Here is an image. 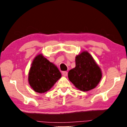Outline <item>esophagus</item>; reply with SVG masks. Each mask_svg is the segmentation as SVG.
I'll list each match as a JSON object with an SVG mask.
<instances>
[{"label":"esophagus","instance_id":"esophagus-1","mask_svg":"<svg viewBox=\"0 0 127 127\" xmlns=\"http://www.w3.org/2000/svg\"><path fill=\"white\" fill-rule=\"evenodd\" d=\"M62 75H63L64 76H65V77H66V76H67V72H66V71L62 72Z\"/></svg>","mask_w":127,"mask_h":127}]
</instances>
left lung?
<instances>
[{
	"mask_svg": "<svg viewBox=\"0 0 127 127\" xmlns=\"http://www.w3.org/2000/svg\"><path fill=\"white\" fill-rule=\"evenodd\" d=\"M76 66L69 70L68 78L76 88L88 91L98 86L101 80V69L92 55L84 51L76 57Z\"/></svg>",
	"mask_w": 127,
	"mask_h": 127,
	"instance_id": "1",
	"label": "left lung"
}]
</instances>
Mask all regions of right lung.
Here are the masks:
<instances>
[{"label":"right lung","instance_id":"right-lung-1","mask_svg":"<svg viewBox=\"0 0 127 127\" xmlns=\"http://www.w3.org/2000/svg\"><path fill=\"white\" fill-rule=\"evenodd\" d=\"M61 73L55 65L40 54L33 60L28 73V82L36 93L48 91L61 77Z\"/></svg>","mask_w":127,"mask_h":127}]
</instances>
